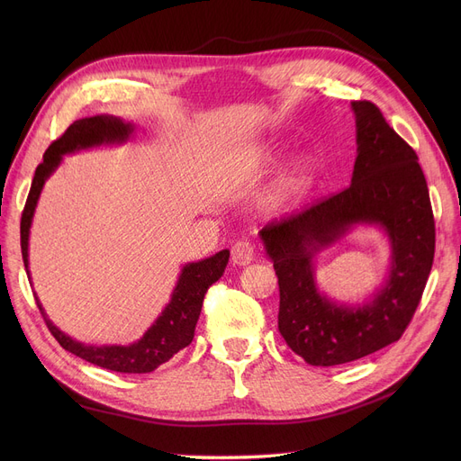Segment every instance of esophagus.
Masks as SVG:
<instances>
[{"label":"esophagus","instance_id":"34e87169","mask_svg":"<svg viewBox=\"0 0 461 461\" xmlns=\"http://www.w3.org/2000/svg\"><path fill=\"white\" fill-rule=\"evenodd\" d=\"M254 259V247L249 240H237L231 247V261L235 265H249Z\"/></svg>","mask_w":461,"mask_h":461}]
</instances>
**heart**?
Returning <instances> with one entry per match:
<instances>
[{
	"mask_svg": "<svg viewBox=\"0 0 461 461\" xmlns=\"http://www.w3.org/2000/svg\"><path fill=\"white\" fill-rule=\"evenodd\" d=\"M275 160V151H261L256 158H252V162L247 166V176L256 177L258 174L263 172V167H267L271 162ZM312 162L310 160H301L294 172L289 174L285 179H282L276 188L269 194L267 205L271 209H284L289 202H294V198L297 196L299 188L304 185V181L310 177L312 174Z\"/></svg>",
	"mask_w": 461,
	"mask_h": 461,
	"instance_id": "b5f03b06",
	"label": "heart"
}]
</instances>
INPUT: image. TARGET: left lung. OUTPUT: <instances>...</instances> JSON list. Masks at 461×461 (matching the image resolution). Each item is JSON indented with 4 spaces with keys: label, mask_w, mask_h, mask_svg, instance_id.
<instances>
[{
    "label": "left lung",
    "mask_w": 461,
    "mask_h": 461,
    "mask_svg": "<svg viewBox=\"0 0 461 461\" xmlns=\"http://www.w3.org/2000/svg\"><path fill=\"white\" fill-rule=\"evenodd\" d=\"M351 108V185L259 231L278 276V330L312 366L346 365L398 342L422 299L435 252L433 211L417 153L374 103L355 101ZM357 223H375L390 237V278L362 307L336 305L317 292L312 256Z\"/></svg>",
    "instance_id": "1"
}]
</instances>
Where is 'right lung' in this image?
I'll return each mask as SVG.
<instances>
[{
	"label": "right lung",
	"mask_w": 461,
	"mask_h": 461,
	"mask_svg": "<svg viewBox=\"0 0 461 461\" xmlns=\"http://www.w3.org/2000/svg\"><path fill=\"white\" fill-rule=\"evenodd\" d=\"M132 132L134 127L131 123H125L123 119L113 115H95L75 121V123L63 132V136L50 143V148L42 155V162L35 169L33 183L20 222V247L28 275V240L33 212L44 181L50 177L54 174V169L61 164L63 155L96 148V145L103 143H123L129 140ZM228 259L230 250H221L207 259L185 265L172 294V301L166 304L158 320L149 327V330L131 346H87L72 340L70 336L61 332L46 318L44 308L37 297L35 301L46 321L48 330L52 332V336L63 349L91 362L95 366H101L112 372L148 374L164 365V362H167L177 351H181L192 342L194 329H196L202 312L203 297L209 285H212L224 275Z\"/></svg>",
	"instance_id": "1"
}]
</instances>
